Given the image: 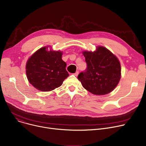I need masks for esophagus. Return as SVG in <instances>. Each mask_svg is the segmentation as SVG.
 Listing matches in <instances>:
<instances>
[{
	"label": "esophagus",
	"instance_id": "esophagus-1",
	"mask_svg": "<svg viewBox=\"0 0 146 146\" xmlns=\"http://www.w3.org/2000/svg\"><path fill=\"white\" fill-rule=\"evenodd\" d=\"M75 76H77V75H78L79 74V72L78 71H77L76 73H74V74H73Z\"/></svg>",
	"mask_w": 146,
	"mask_h": 146
}]
</instances>
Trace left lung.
Instances as JSON below:
<instances>
[{
    "label": "left lung",
    "mask_w": 146,
    "mask_h": 146,
    "mask_svg": "<svg viewBox=\"0 0 146 146\" xmlns=\"http://www.w3.org/2000/svg\"><path fill=\"white\" fill-rule=\"evenodd\" d=\"M83 54L87 68L77 78L84 88L96 95L113 91L121 77V66L117 58L102 46L97 48L96 52H83Z\"/></svg>",
    "instance_id": "1"
}]
</instances>
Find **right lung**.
I'll list each match as a JSON object with an SVG mask.
<instances>
[{
    "label": "right lung",
    "mask_w": 146,
    "mask_h": 146,
    "mask_svg": "<svg viewBox=\"0 0 146 146\" xmlns=\"http://www.w3.org/2000/svg\"><path fill=\"white\" fill-rule=\"evenodd\" d=\"M62 52L47 51L43 47L35 52L26 63L27 79L36 89L43 92L54 90L69 76Z\"/></svg>",
    "instance_id": "add662e5"
}]
</instances>
